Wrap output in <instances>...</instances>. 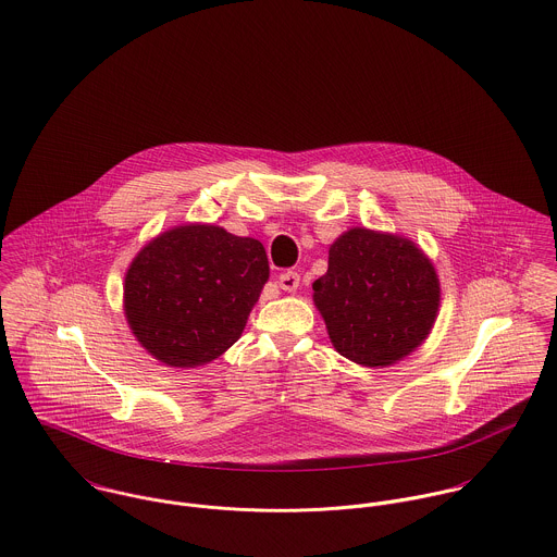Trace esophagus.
Here are the masks:
<instances>
[{"label":"esophagus","mask_w":557,"mask_h":557,"mask_svg":"<svg viewBox=\"0 0 557 557\" xmlns=\"http://www.w3.org/2000/svg\"><path fill=\"white\" fill-rule=\"evenodd\" d=\"M299 282H301V275L297 271H284L280 277H277V284L282 290L286 293H295L299 288Z\"/></svg>","instance_id":"esophagus-1"}]
</instances>
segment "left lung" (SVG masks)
<instances>
[{"mask_svg":"<svg viewBox=\"0 0 557 557\" xmlns=\"http://www.w3.org/2000/svg\"><path fill=\"white\" fill-rule=\"evenodd\" d=\"M313 304L335 350L366 368H386L417 350L440 308L432 260L410 239L350 228L329 249Z\"/></svg>","mask_w":557,"mask_h":557,"instance_id":"1","label":"left lung"}]
</instances>
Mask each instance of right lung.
I'll list each match as a JSON object with an SVG mask.
<instances>
[{"instance_id":"add662e5","label":"right lung","mask_w":557,"mask_h":557,"mask_svg":"<svg viewBox=\"0 0 557 557\" xmlns=\"http://www.w3.org/2000/svg\"><path fill=\"white\" fill-rule=\"evenodd\" d=\"M267 280L269 260L260 242L213 224L177 226L132 260L125 318L160 363L205 366L242 337Z\"/></svg>"}]
</instances>
